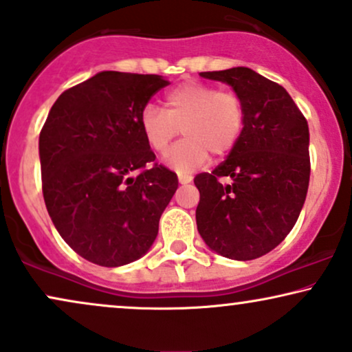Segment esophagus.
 Wrapping results in <instances>:
<instances>
[{
  "mask_svg": "<svg viewBox=\"0 0 352 352\" xmlns=\"http://www.w3.org/2000/svg\"><path fill=\"white\" fill-rule=\"evenodd\" d=\"M177 181H179V184H189L190 181H192V176L183 175V173H179V175H177Z\"/></svg>",
  "mask_w": 352,
  "mask_h": 352,
  "instance_id": "esophagus-1",
  "label": "esophagus"
}]
</instances>
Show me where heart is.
<instances>
[{
  "instance_id": "heart-1",
  "label": "heart",
  "mask_w": 352,
  "mask_h": 352,
  "mask_svg": "<svg viewBox=\"0 0 352 352\" xmlns=\"http://www.w3.org/2000/svg\"><path fill=\"white\" fill-rule=\"evenodd\" d=\"M166 111L148 104L140 114V127L155 151H164L183 127L184 140L164 155L168 168L190 173L209 160L233 150L240 138L245 111L238 94L215 86L188 81L173 88L164 98Z\"/></svg>"
}]
</instances>
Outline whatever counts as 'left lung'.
Returning a JSON list of instances; mask_svg holds the SVG:
<instances>
[{"instance_id": "obj_1", "label": "left lung", "mask_w": 352, "mask_h": 352, "mask_svg": "<svg viewBox=\"0 0 352 352\" xmlns=\"http://www.w3.org/2000/svg\"><path fill=\"white\" fill-rule=\"evenodd\" d=\"M199 75L232 86L245 111L227 160L194 177L199 235L217 254L250 261L274 250L300 215L310 181L309 124L287 91L251 68Z\"/></svg>"}]
</instances>
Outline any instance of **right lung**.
I'll return each instance as SVG.
<instances>
[{
	"label": "right lung",
	"mask_w": 352,
	"mask_h": 352,
	"mask_svg": "<svg viewBox=\"0 0 352 352\" xmlns=\"http://www.w3.org/2000/svg\"><path fill=\"white\" fill-rule=\"evenodd\" d=\"M163 76L99 72L56 99L38 137L42 190L56 232L88 261L117 267L140 259L158 235L177 176L140 127Z\"/></svg>",
	"instance_id": "obj_1"
}]
</instances>
